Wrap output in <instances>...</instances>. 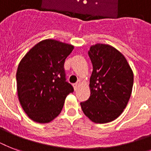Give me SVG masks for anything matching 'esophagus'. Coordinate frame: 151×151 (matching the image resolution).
<instances>
[{
    "instance_id": "34e87169",
    "label": "esophagus",
    "mask_w": 151,
    "mask_h": 151,
    "mask_svg": "<svg viewBox=\"0 0 151 151\" xmlns=\"http://www.w3.org/2000/svg\"><path fill=\"white\" fill-rule=\"evenodd\" d=\"M81 85V81H78V82L75 83V84H73V88L74 90H77L78 88V87Z\"/></svg>"
}]
</instances>
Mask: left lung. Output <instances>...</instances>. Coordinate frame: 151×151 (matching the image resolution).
Instances as JSON below:
<instances>
[{"instance_id":"obj_1","label":"left lung","mask_w":151,"mask_h":151,"mask_svg":"<svg viewBox=\"0 0 151 151\" xmlns=\"http://www.w3.org/2000/svg\"><path fill=\"white\" fill-rule=\"evenodd\" d=\"M93 70L90 78V97L81 103L92 122L104 124L117 119L131 96L133 72L122 52L106 44H96L88 52Z\"/></svg>"}]
</instances>
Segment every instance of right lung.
<instances>
[{
	"label": "right lung",
	"instance_id": "obj_1",
	"mask_svg": "<svg viewBox=\"0 0 151 151\" xmlns=\"http://www.w3.org/2000/svg\"><path fill=\"white\" fill-rule=\"evenodd\" d=\"M74 46L54 39L41 41L22 57L16 72L17 93L27 116L45 124L61 113L66 97L73 91L66 81L65 59Z\"/></svg>",
	"mask_w": 151,
	"mask_h": 151
}]
</instances>
